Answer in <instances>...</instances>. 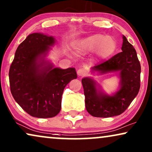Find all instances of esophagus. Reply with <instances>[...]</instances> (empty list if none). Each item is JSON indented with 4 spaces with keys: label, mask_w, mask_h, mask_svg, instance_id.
<instances>
[{
    "label": "esophagus",
    "mask_w": 152,
    "mask_h": 152,
    "mask_svg": "<svg viewBox=\"0 0 152 152\" xmlns=\"http://www.w3.org/2000/svg\"><path fill=\"white\" fill-rule=\"evenodd\" d=\"M78 75L80 76H86L87 74V70L86 69H83V68H81V69H79L78 70Z\"/></svg>",
    "instance_id": "1"
}]
</instances>
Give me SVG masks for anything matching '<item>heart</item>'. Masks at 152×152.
<instances>
[{"instance_id":"heart-1","label":"heart","mask_w":152,"mask_h":152,"mask_svg":"<svg viewBox=\"0 0 152 152\" xmlns=\"http://www.w3.org/2000/svg\"><path fill=\"white\" fill-rule=\"evenodd\" d=\"M76 48L83 53L95 50L97 58L106 59L114 53L117 48V43L114 38L110 36L94 34L80 40L76 44Z\"/></svg>"}]
</instances>
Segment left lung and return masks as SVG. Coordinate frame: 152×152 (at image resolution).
Masks as SVG:
<instances>
[{"mask_svg": "<svg viewBox=\"0 0 152 152\" xmlns=\"http://www.w3.org/2000/svg\"><path fill=\"white\" fill-rule=\"evenodd\" d=\"M122 52L106 61L97 64L92 70L101 73L120 71L121 88L114 96H108L96 90L91 78H83L86 108L93 117H110L121 115L138 94L140 88V63L136 50L123 36Z\"/></svg>", "mask_w": 152, "mask_h": 152, "instance_id": "left-lung-1", "label": "left lung"}]
</instances>
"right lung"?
Masks as SVG:
<instances>
[{
  "label": "right lung",
  "instance_id": "add662e5",
  "mask_svg": "<svg viewBox=\"0 0 152 152\" xmlns=\"http://www.w3.org/2000/svg\"><path fill=\"white\" fill-rule=\"evenodd\" d=\"M54 42L51 36L30 34L18 46L9 71L10 91L15 100L28 114L38 118L59 113L64 88L77 78L74 68L53 69L50 64L44 66V61L37 63Z\"/></svg>",
  "mask_w": 152,
  "mask_h": 152
}]
</instances>
